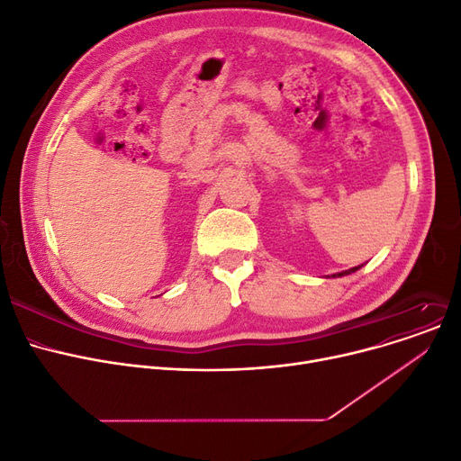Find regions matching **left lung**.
Instances as JSON below:
<instances>
[{
	"instance_id": "8db88e82",
	"label": "left lung",
	"mask_w": 461,
	"mask_h": 461,
	"mask_svg": "<svg viewBox=\"0 0 461 461\" xmlns=\"http://www.w3.org/2000/svg\"><path fill=\"white\" fill-rule=\"evenodd\" d=\"M356 269H357V267H351V269H348V272H342V274H337V276L340 277V276H346V274H349V272H356Z\"/></svg>"
}]
</instances>
